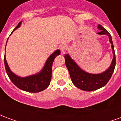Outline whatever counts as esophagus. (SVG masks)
<instances>
[{
  "mask_svg": "<svg viewBox=\"0 0 121 121\" xmlns=\"http://www.w3.org/2000/svg\"><path fill=\"white\" fill-rule=\"evenodd\" d=\"M67 47H66L65 45H62V46H61L60 47V50H61V55H64L66 52V50H67Z\"/></svg>",
  "mask_w": 121,
  "mask_h": 121,
  "instance_id": "34e87169",
  "label": "esophagus"
}]
</instances>
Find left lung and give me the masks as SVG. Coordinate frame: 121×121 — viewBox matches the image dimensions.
<instances>
[{"instance_id": "obj_1", "label": "left lung", "mask_w": 121, "mask_h": 121, "mask_svg": "<svg viewBox=\"0 0 121 121\" xmlns=\"http://www.w3.org/2000/svg\"><path fill=\"white\" fill-rule=\"evenodd\" d=\"M98 29L100 32L99 35H106L109 37V41L112 44V48L113 58L109 68L101 73L91 74L82 69L78 64L72 59L69 54L65 55V65L69 72L71 80L73 84L78 89L85 91H95L104 87L111 78L115 67V54L112 36L101 25H98Z\"/></svg>"}]
</instances>
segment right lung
I'll list each match as a JSON object with an SVG mask.
<instances>
[{
	"mask_svg": "<svg viewBox=\"0 0 121 121\" xmlns=\"http://www.w3.org/2000/svg\"><path fill=\"white\" fill-rule=\"evenodd\" d=\"M21 24H22V21L19 22L18 25L15 28L13 31L12 32V34L16 29L19 28L21 26ZM5 52H6V48H5ZM60 54V50H56L48 58L44 67L39 73L25 77H21L18 76L10 70L9 65L7 63L6 55H5L4 65H5L6 71L12 83L15 86H16L19 89L30 93H38L47 89L50 85L51 77H52V63L56 57Z\"/></svg>",
	"mask_w": 121,
	"mask_h": 121,
	"instance_id": "right-lung-1",
	"label": "right lung"
}]
</instances>
